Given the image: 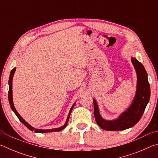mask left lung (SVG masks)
<instances>
[{
	"label": "left lung",
	"instance_id": "1",
	"mask_svg": "<svg viewBox=\"0 0 158 158\" xmlns=\"http://www.w3.org/2000/svg\"><path fill=\"white\" fill-rule=\"evenodd\" d=\"M137 77V90L132 102L126 110L114 120H106L102 117L99 107L93 99L95 121L102 129L108 131L124 130L133 127L139 122L148 105L151 89L148 80V74L143 65L136 58L131 57Z\"/></svg>",
	"mask_w": 158,
	"mask_h": 158
}]
</instances>
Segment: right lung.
I'll use <instances>...</instances> for the list:
<instances>
[{
	"mask_svg": "<svg viewBox=\"0 0 158 158\" xmlns=\"http://www.w3.org/2000/svg\"><path fill=\"white\" fill-rule=\"evenodd\" d=\"M15 70H16V68H15L13 69H12V71L10 72V78H9V91H8V100H9V103H10V105L11 106V109L12 110L15 112V114H16V116L18 117V118L19 119V121L25 125V126L28 128L29 130H31V131H35V132H37V133H46V132H59V131L63 130L64 128H65L67 125L68 123V121H69V116H70V114L72 112V110H73V109L74 107V105H75V102L73 104V105L72 106V107L70 109V110L69 111V114H68V118H67V120H66V122L64 124L63 126H61L60 127H57V128H53V129H49V130H42V129H36V128H35L33 127H32L31 125H29L27 122H26L24 119L22 117H21L19 114L18 113L17 111L16 110V109L14 106V103H13V98H12V79H13V77H14V74L15 73Z\"/></svg>",
	"mask_w": 158,
	"mask_h": 158,
	"instance_id": "1",
	"label": "right lung"
}]
</instances>
